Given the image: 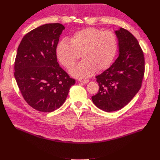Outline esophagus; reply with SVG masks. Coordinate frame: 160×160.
<instances>
[{
  "label": "esophagus",
  "instance_id": "1",
  "mask_svg": "<svg viewBox=\"0 0 160 160\" xmlns=\"http://www.w3.org/2000/svg\"><path fill=\"white\" fill-rule=\"evenodd\" d=\"M79 81L81 82V83H88L89 81V79H79Z\"/></svg>",
  "mask_w": 160,
  "mask_h": 160
}]
</instances>
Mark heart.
Returning a JSON list of instances; mask_svg holds the SVG:
<instances>
[{
  "label": "heart",
  "mask_w": 160,
  "mask_h": 160,
  "mask_svg": "<svg viewBox=\"0 0 160 160\" xmlns=\"http://www.w3.org/2000/svg\"><path fill=\"white\" fill-rule=\"evenodd\" d=\"M118 48V38L114 32L88 27L75 32L70 37L69 42L60 41L55 52L58 60L67 69L74 66L81 55L83 61L74 67L71 73L84 78L92 75L95 71L108 69L113 63Z\"/></svg>",
  "instance_id": "b5f03b06"
}]
</instances>
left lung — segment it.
Returning <instances> with one entry per match:
<instances>
[{
	"instance_id": "obj_1",
	"label": "left lung",
	"mask_w": 160,
	"mask_h": 160,
	"mask_svg": "<svg viewBox=\"0 0 160 160\" xmlns=\"http://www.w3.org/2000/svg\"><path fill=\"white\" fill-rule=\"evenodd\" d=\"M119 41V57L113 65L96 76L98 93L92 96L100 109L111 112L128 105L139 91L145 72L143 52L132 33L123 28L115 31Z\"/></svg>"
}]
</instances>
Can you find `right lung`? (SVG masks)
Segmentation results:
<instances>
[{
	"label": "right lung",
	"instance_id": "add662e5",
	"mask_svg": "<svg viewBox=\"0 0 160 160\" xmlns=\"http://www.w3.org/2000/svg\"><path fill=\"white\" fill-rule=\"evenodd\" d=\"M64 26L50 23L24 36L14 61V77L24 99L41 112H52L64 103L75 80L59 66L55 49Z\"/></svg>",
	"mask_w": 160,
	"mask_h": 160
}]
</instances>
